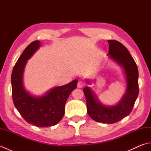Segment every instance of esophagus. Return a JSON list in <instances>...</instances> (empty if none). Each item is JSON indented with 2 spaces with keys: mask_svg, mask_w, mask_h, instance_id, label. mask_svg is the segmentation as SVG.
Here are the masks:
<instances>
[{
  "mask_svg": "<svg viewBox=\"0 0 151 151\" xmlns=\"http://www.w3.org/2000/svg\"><path fill=\"white\" fill-rule=\"evenodd\" d=\"M85 85V84L84 82H83L82 81H79L78 82V84H77V86H78V88H82V87H84V86Z\"/></svg>",
  "mask_w": 151,
  "mask_h": 151,
  "instance_id": "1",
  "label": "esophagus"
}]
</instances>
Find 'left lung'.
<instances>
[{"label":"left lung","instance_id":"8db88e82","mask_svg":"<svg viewBox=\"0 0 151 151\" xmlns=\"http://www.w3.org/2000/svg\"><path fill=\"white\" fill-rule=\"evenodd\" d=\"M109 55L123 67L127 81V90L121 102L111 107L104 106L96 99L91 89H83L86 99L87 111L94 121L112 124L123 119L132 111L139 94L138 69L135 61L123 44L116 40H108Z\"/></svg>","mask_w":151,"mask_h":151}]
</instances>
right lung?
<instances>
[{
    "mask_svg": "<svg viewBox=\"0 0 151 151\" xmlns=\"http://www.w3.org/2000/svg\"><path fill=\"white\" fill-rule=\"evenodd\" d=\"M40 47V41L30 43L16 62L12 73V99L15 108L27 123L36 127L54 126L58 123L65 113L67 98L77 86V80L65 86L54 88L43 97L35 98L24 90L22 74L27 63Z\"/></svg>",
    "mask_w": 151,
    "mask_h": 151,
    "instance_id": "right-lung-1",
    "label": "right lung"
}]
</instances>
